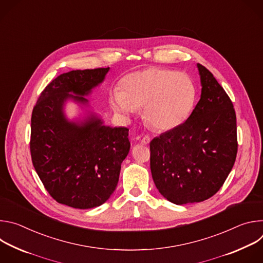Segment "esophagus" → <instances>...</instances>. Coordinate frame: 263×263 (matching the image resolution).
I'll use <instances>...</instances> for the list:
<instances>
[{"instance_id": "esophagus-1", "label": "esophagus", "mask_w": 263, "mask_h": 263, "mask_svg": "<svg viewBox=\"0 0 263 263\" xmlns=\"http://www.w3.org/2000/svg\"><path fill=\"white\" fill-rule=\"evenodd\" d=\"M140 141H141V143H143V144H148L149 141H151V137H149L148 135H144Z\"/></svg>"}]
</instances>
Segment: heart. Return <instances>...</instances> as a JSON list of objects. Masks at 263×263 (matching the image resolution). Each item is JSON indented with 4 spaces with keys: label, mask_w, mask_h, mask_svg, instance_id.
Masks as SVG:
<instances>
[{
    "label": "heart",
    "mask_w": 263,
    "mask_h": 263,
    "mask_svg": "<svg viewBox=\"0 0 263 263\" xmlns=\"http://www.w3.org/2000/svg\"><path fill=\"white\" fill-rule=\"evenodd\" d=\"M123 90L115 89L111 105L118 114L131 117L143 107L147 124L159 131L181 126L194 109L197 88L189 74L167 68L149 67L127 74Z\"/></svg>",
    "instance_id": "1"
}]
</instances>
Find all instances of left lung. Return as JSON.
Segmentation results:
<instances>
[{"label": "left lung", "mask_w": 263, "mask_h": 263, "mask_svg": "<svg viewBox=\"0 0 263 263\" xmlns=\"http://www.w3.org/2000/svg\"><path fill=\"white\" fill-rule=\"evenodd\" d=\"M197 66L202 91L192 115L149 142L154 183L177 205L203 202L215 195L237 154L233 104L213 74L202 64Z\"/></svg>", "instance_id": "8db88e82"}]
</instances>
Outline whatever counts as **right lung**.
Instances as JSON below:
<instances>
[{
  "mask_svg": "<svg viewBox=\"0 0 263 263\" xmlns=\"http://www.w3.org/2000/svg\"><path fill=\"white\" fill-rule=\"evenodd\" d=\"M109 67L70 70L54 79L33 108L30 151L34 168L51 197L78 209L95 208L116 191L130 151L129 129L105 126L95 112L69 121L64 105L89 106L88 96Z\"/></svg>",
  "mask_w": 263,
  "mask_h": 263,
  "instance_id": "1",
  "label": "right lung"
}]
</instances>
